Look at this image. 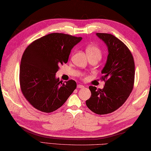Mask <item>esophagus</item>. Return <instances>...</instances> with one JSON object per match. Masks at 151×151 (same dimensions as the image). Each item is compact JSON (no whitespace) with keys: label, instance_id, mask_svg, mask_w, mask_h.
Returning a JSON list of instances; mask_svg holds the SVG:
<instances>
[{"label":"esophagus","instance_id":"esophagus-1","mask_svg":"<svg viewBox=\"0 0 151 151\" xmlns=\"http://www.w3.org/2000/svg\"><path fill=\"white\" fill-rule=\"evenodd\" d=\"M77 88L79 89H81V88H84V86L83 85H81V84H78V85H77Z\"/></svg>","mask_w":151,"mask_h":151}]
</instances>
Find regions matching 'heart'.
Returning a JSON list of instances; mask_svg holds the SVG:
<instances>
[{"instance_id":"b5f03b06","label":"heart","mask_w":151,"mask_h":151,"mask_svg":"<svg viewBox=\"0 0 151 151\" xmlns=\"http://www.w3.org/2000/svg\"><path fill=\"white\" fill-rule=\"evenodd\" d=\"M86 52L88 57H97L101 59L102 57V51L99 47L95 45H89L86 48Z\"/></svg>"}]
</instances>
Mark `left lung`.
I'll return each mask as SVG.
<instances>
[{
    "mask_svg": "<svg viewBox=\"0 0 151 151\" xmlns=\"http://www.w3.org/2000/svg\"><path fill=\"white\" fill-rule=\"evenodd\" d=\"M96 35L106 45V63L102 70L105 85L102 89L89 86L91 96L86 103L89 110L99 115L110 114L123 105L132 91L135 65L132 53L124 43L110 34Z\"/></svg>",
    "mask_w": 151,
    "mask_h": 151,
    "instance_id": "1",
    "label": "left lung"
}]
</instances>
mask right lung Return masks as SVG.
<instances>
[{
    "label": "right lung",
    "instance_id": "obj_1",
    "mask_svg": "<svg viewBox=\"0 0 151 151\" xmlns=\"http://www.w3.org/2000/svg\"><path fill=\"white\" fill-rule=\"evenodd\" d=\"M82 39L52 33L33 41L25 49L19 71L21 89L37 110L45 113L56 110L76 89L75 81L64 84L56 78V73L60 64L67 62L70 50Z\"/></svg>",
    "mask_w": 151,
    "mask_h": 151
}]
</instances>
